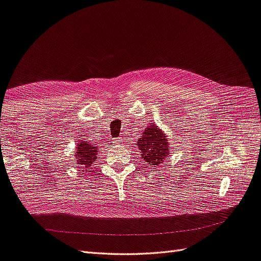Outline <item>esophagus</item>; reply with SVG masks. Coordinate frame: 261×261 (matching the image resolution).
Segmentation results:
<instances>
[{"label": "esophagus", "instance_id": "1", "mask_svg": "<svg viewBox=\"0 0 261 261\" xmlns=\"http://www.w3.org/2000/svg\"><path fill=\"white\" fill-rule=\"evenodd\" d=\"M123 141H124V140L120 137V138H118V139L116 140V144H123Z\"/></svg>", "mask_w": 261, "mask_h": 261}]
</instances>
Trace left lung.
Masks as SVG:
<instances>
[{
	"instance_id": "left-lung-1",
	"label": "left lung",
	"mask_w": 261,
	"mask_h": 261,
	"mask_svg": "<svg viewBox=\"0 0 261 261\" xmlns=\"http://www.w3.org/2000/svg\"><path fill=\"white\" fill-rule=\"evenodd\" d=\"M138 147L141 150V158L149 167L160 165L167 158L170 148L167 137L154 125L145 129L144 135L138 140Z\"/></svg>"
}]
</instances>
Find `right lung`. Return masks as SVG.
<instances>
[{"label":"right lung","mask_w":261,"mask_h":261,"mask_svg":"<svg viewBox=\"0 0 261 261\" xmlns=\"http://www.w3.org/2000/svg\"><path fill=\"white\" fill-rule=\"evenodd\" d=\"M76 149V158L78 159L77 164H80V167L89 168L97 158L98 148L87 143H80Z\"/></svg>","instance_id":"right-lung-1"}]
</instances>
